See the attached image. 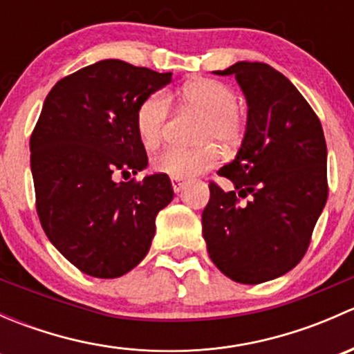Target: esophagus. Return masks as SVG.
<instances>
[{
    "label": "esophagus",
    "mask_w": 354,
    "mask_h": 354,
    "mask_svg": "<svg viewBox=\"0 0 354 354\" xmlns=\"http://www.w3.org/2000/svg\"><path fill=\"white\" fill-rule=\"evenodd\" d=\"M171 185H173V190L178 194L183 188V180L181 178H171Z\"/></svg>",
    "instance_id": "1"
}]
</instances>
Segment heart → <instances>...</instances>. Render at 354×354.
<instances>
[{
	"mask_svg": "<svg viewBox=\"0 0 354 354\" xmlns=\"http://www.w3.org/2000/svg\"><path fill=\"white\" fill-rule=\"evenodd\" d=\"M181 99L188 108L203 114L198 128V142L217 140L224 147H234L243 135V118L238 106V94L219 80L200 78L187 84L181 91ZM169 118V97L166 92L149 94L135 111V128L142 144L154 149L164 137ZM216 145L203 144L197 149L167 147L152 160L157 173L171 178H188L210 169L219 162Z\"/></svg>",
	"mask_w": 354,
	"mask_h": 354,
	"instance_id": "heart-1",
	"label": "heart"
}]
</instances>
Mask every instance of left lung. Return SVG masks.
I'll return each mask as SVG.
<instances>
[{
	"label": "left lung",
	"mask_w": 354,
	"mask_h": 354,
	"mask_svg": "<svg viewBox=\"0 0 354 354\" xmlns=\"http://www.w3.org/2000/svg\"><path fill=\"white\" fill-rule=\"evenodd\" d=\"M248 118L241 147L210 183L202 233L210 260L230 279L260 284L298 266L327 202V145L320 120L298 88L266 63L238 62ZM249 197L245 204L239 197Z\"/></svg>",
	"instance_id": "left-lung-1"
}]
</instances>
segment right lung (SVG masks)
I'll list each match as a JSON object with an SVG mask.
<instances>
[{
	"label": "right lung",
	"instance_id": "right-lung-1",
	"mask_svg": "<svg viewBox=\"0 0 354 354\" xmlns=\"http://www.w3.org/2000/svg\"><path fill=\"white\" fill-rule=\"evenodd\" d=\"M173 73L102 59L62 78L30 137L35 209L46 236L82 272L101 279L142 262L156 216L173 200L167 174L114 181L149 164L135 111Z\"/></svg>",
	"mask_w": 354,
	"mask_h": 354
}]
</instances>
